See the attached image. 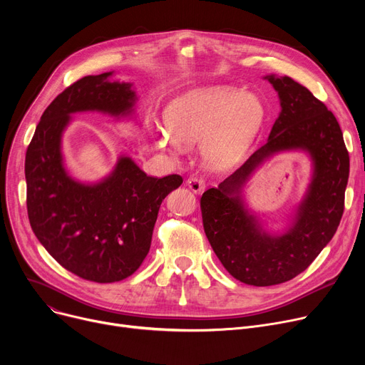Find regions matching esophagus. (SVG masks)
<instances>
[{"instance_id": "obj_1", "label": "esophagus", "mask_w": 365, "mask_h": 365, "mask_svg": "<svg viewBox=\"0 0 365 365\" xmlns=\"http://www.w3.org/2000/svg\"><path fill=\"white\" fill-rule=\"evenodd\" d=\"M186 185H187V187H189L190 190H192V192H195V194H200V192H202V190L205 189V180H204L202 178H198V176L189 178L187 182H186Z\"/></svg>"}]
</instances>
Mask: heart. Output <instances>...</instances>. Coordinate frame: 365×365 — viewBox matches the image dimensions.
I'll use <instances>...</instances> for the list:
<instances>
[{
	"mask_svg": "<svg viewBox=\"0 0 365 365\" xmlns=\"http://www.w3.org/2000/svg\"><path fill=\"white\" fill-rule=\"evenodd\" d=\"M263 108L256 96L232 87H207L173 99L164 110L167 131H157L158 148L180 152L202 141L210 170L232 167L244 155L262 124Z\"/></svg>",
	"mask_w": 365,
	"mask_h": 365,
	"instance_id": "heart-1",
	"label": "heart"
}]
</instances>
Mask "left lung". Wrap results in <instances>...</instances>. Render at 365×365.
<instances>
[{
    "instance_id": "left-lung-1",
    "label": "left lung",
    "mask_w": 365,
    "mask_h": 365,
    "mask_svg": "<svg viewBox=\"0 0 365 365\" xmlns=\"http://www.w3.org/2000/svg\"><path fill=\"white\" fill-rule=\"evenodd\" d=\"M264 78L281 103L267 142L201 197L204 231L216 256L234 278L256 287L290 281L315 260L337 231L349 178V153L333 112L290 76ZM292 148L310 153L314 175L289 231L271 236L247 213L239 192L264 159Z\"/></svg>"
}]
</instances>
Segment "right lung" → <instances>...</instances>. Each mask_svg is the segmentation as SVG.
<instances>
[{"instance_id": "add662e5", "label": "right lung", "mask_w": 365, "mask_h": 365, "mask_svg": "<svg viewBox=\"0 0 365 365\" xmlns=\"http://www.w3.org/2000/svg\"><path fill=\"white\" fill-rule=\"evenodd\" d=\"M112 73L84 76L57 96L41 115L25 160L26 207L35 237L65 269L101 284L139 269L163 200L183 182L179 175L146 176L130 157H120L99 183H81L68 175L62 134L71 113L98 110L120 118L134 110L133 84L110 80Z\"/></svg>"}]
</instances>
